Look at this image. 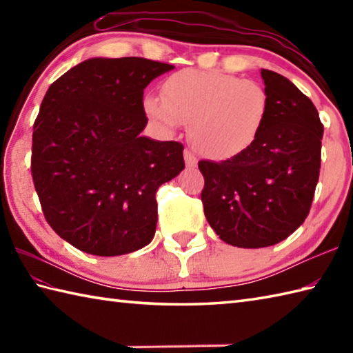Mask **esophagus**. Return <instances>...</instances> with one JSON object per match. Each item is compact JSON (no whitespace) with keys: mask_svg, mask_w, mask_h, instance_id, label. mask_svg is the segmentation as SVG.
<instances>
[{"mask_svg":"<svg viewBox=\"0 0 353 353\" xmlns=\"http://www.w3.org/2000/svg\"><path fill=\"white\" fill-rule=\"evenodd\" d=\"M183 157H185V163H186V167L188 168H196L197 167V156L194 154L191 150H188L186 148L185 152H183Z\"/></svg>","mask_w":353,"mask_h":353,"instance_id":"34e87169","label":"esophagus"}]
</instances>
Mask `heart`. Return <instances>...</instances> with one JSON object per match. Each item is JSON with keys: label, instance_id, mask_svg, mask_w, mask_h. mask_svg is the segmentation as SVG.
Instances as JSON below:
<instances>
[{"label": "heart", "instance_id": "b5f03b06", "mask_svg": "<svg viewBox=\"0 0 353 353\" xmlns=\"http://www.w3.org/2000/svg\"><path fill=\"white\" fill-rule=\"evenodd\" d=\"M144 110L165 130L190 124L197 152L226 161L256 144L267 124L270 99L253 80L219 71L182 70L163 81L162 97H144Z\"/></svg>", "mask_w": 353, "mask_h": 353}]
</instances>
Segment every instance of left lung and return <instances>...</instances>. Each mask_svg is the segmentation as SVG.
Here are the masks:
<instances>
[{
	"label": "left lung",
	"instance_id": "obj_1",
	"mask_svg": "<svg viewBox=\"0 0 353 353\" xmlns=\"http://www.w3.org/2000/svg\"><path fill=\"white\" fill-rule=\"evenodd\" d=\"M270 114L259 139L234 159L200 161L205 216L224 243L258 249L283 241L310 214L323 124L294 83L261 70Z\"/></svg>",
	"mask_w": 353,
	"mask_h": 353
}]
</instances>
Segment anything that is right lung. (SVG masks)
Instances as JSON below:
<instances>
[{
    "mask_svg": "<svg viewBox=\"0 0 353 353\" xmlns=\"http://www.w3.org/2000/svg\"><path fill=\"white\" fill-rule=\"evenodd\" d=\"M174 66L94 57L45 94L33 125L32 176L45 220L76 249L118 256L150 244L156 191L185 168L183 145L141 137L144 89Z\"/></svg>",
    "mask_w": 353,
    "mask_h": 353,
    "instance_id": "add662e5",
    "label": "right lung"
}]
</instances>
